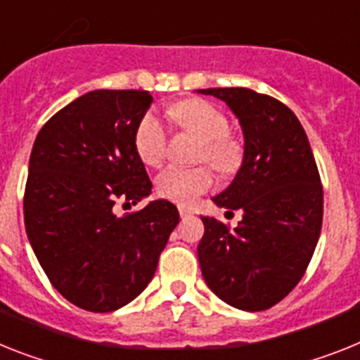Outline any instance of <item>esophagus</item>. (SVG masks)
<instances>
[{
	"label": "esophagus",
	"instance_id": "1",
	"mask_svg": "<svg viewBox=\"0 0 360 360\" xmlns=\"http://www.w3.org/2000/svg\"><path fill=\"white\" fill-rule=\"evenodd\" d=\"M178 213H180V217L182 218H187V217H191L193 211L189 210V207H186V205H180V207H178Z\"/></svg>",
	"mask_w": 360,
	"mask_h": 360
}]
</instances>
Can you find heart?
<instances>
[{"label": "heart", "mask_w": 360, "mask_h": 360, "mask_svg": "<svg viewBox=\"0 0 360 360\" xmlns=\"http://www.w3.org/2000/svg\"><path fill=\"white\" fill-rule=\"evenodd\" d=\"M169 120L178 127L191 131L204 140L198 160H207L220 173H231L242 160L238 142L229 136L231 125L226 112L202 100H187L167 110ZM134 147L146 165H160L167 155V131L162 120L147 112L134 133ZM214 184V174L207 165L180 167L169 165L156 176V191L162 198L176 204H193Z\"/></svg>", "instance_id": "1"}]
</instances>
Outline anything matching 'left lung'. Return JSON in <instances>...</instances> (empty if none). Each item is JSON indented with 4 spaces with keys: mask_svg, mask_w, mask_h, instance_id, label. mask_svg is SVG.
Instances as JSON below:
<instances>
[{
    "mask_svg": "<svg viewBox=\"0 0 360 360\" xmlns=\"http://www.w3.org/2000/svg\"><path fill=\"white\" fill-rule=\"evenodd\" d=\"M226 101L244 133L235 180L213 198L242 211L235 229L202 217L198 260L205 284L233 308L262 311L293 290L322 227V184L308 136L282 101L244 87L198 89Z\"/></svg>",
    "mask_w": 360,
    "mask_h": 360,
    "instance_id": "8db88e82",
    "label": "left lung"
}]
</instances>
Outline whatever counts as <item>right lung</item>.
I'll return each mask as SVG.
<instances>
[{
	"label": "right lung",
	"mask_w": 360,
	"mask_h": 360,
	"mask_svg": "<svg viewBox=\"0 0 360 360\" xmlns=\"http://www.w3.org/2000/svg\"><path fill=\"white\" fill-rule=\"evenodd\" d=\"M147 91H91L43 125L32 146L23 214L51 284L87 311H115L142 293L180 214L167 200L116 217L150 184L134 133Z\"/></svg>",
	"instance_id": "add662e5"
}]
</instances>
